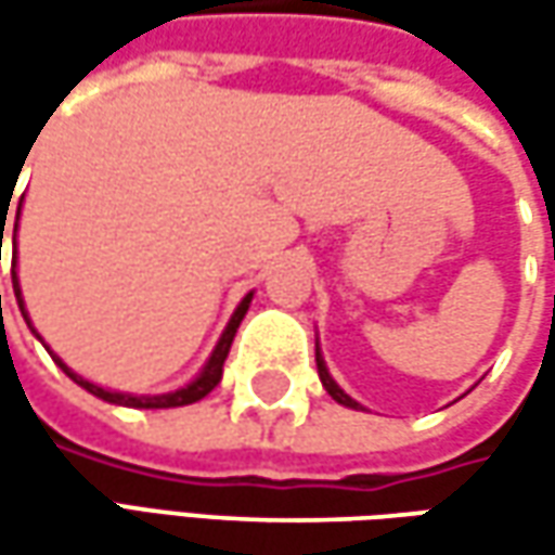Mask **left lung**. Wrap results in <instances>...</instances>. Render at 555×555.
Here are the masks:
<instances>
[{"label": "left lung", "mask_w": 555, "mask_h": 555, "mask_svg": "<svg viewBox=\"0 0 555 555\" xmlns=\"http://www.w3.org/2000/svg\"><path fill=\"white\" fill-rule=\"evenodd\" d=\"M314 361H318V376H321V383H324V389H327V395H331L333 401H339V404H346V408H354V411H358L361 404L336 386V379H333L331 371H327V364H324V358H321V349H318V346H314Z\"/></svg>", "instance_id": "1"}]
</instances>
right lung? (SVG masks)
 I'll list each match as a JSON object with an SVG mask.
<instances>
[{
    "mask_svg": "<svg viewBox=\"0 0 555 555\" xmlns=\"http://www.w3.org/2000/svg\"><path fill=\"white\" fill-rule=\"evenodd\" d=\"M24 201V197H21ZM2 219H5V209H2ZM17 219H21V203H17ZM2 231H5V222L0 228V244H2ZM14 231H17V224H14ZM14 266H17V244L11 241V281H14V296H17V306H21V314H24V321H27V327L33 331L30 318H27V309H24V299H21V287H17V274H14ZM249 302H253V293H246L244 299H241V306L234 309L231 314V321H228V327H224L222 339H219V346L212 349L209 354V361H206V367L201 371V376L194 379V383H188L184 389H176V392H166V395H126V392H111V389H104V386H95V383H89V379H82L79 373H74L61 358L54 352H49L54 358V364L61 367V371L67 373L74 383H79L86 392H92L101 401H111V404H122V408H182V404H194V401H201L206 395L212 392L216 386H219V379H222V367H224V358H228V349H231V343H234V333L241 327V321H244L246 309H249ZM36 333V331H33ZM39 336V333H36ZM42 339V336H39ZM49 349V346H46Z\"/></svg>",
    "mask_w": 555,
    "mask_h": 555,
    "instance_id": "1",
    "label": "right lung"
}]
</instances>
